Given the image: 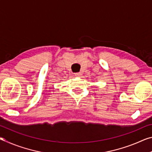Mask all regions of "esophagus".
I'll use <instances>...</instances> for the list:
<instances>
[{"instance_id": "34e87169", "label": "esophagus", "mask_w": 152, "mask_h": 152, "mask_svg": "<svg viewBox=\"0 0 152 152\" xmlns=\"http://www.w3.org/2000/svg\"><path fill=\"white\" fill-rule=\"evenodd\" d=\"M75 76L77 77H80L82 76V74L80 72H77V73H75Z\"/></svg>"}]
</instances>
